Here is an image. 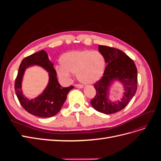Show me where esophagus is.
<instances>
[{"label":"esophagus","mask_w":161,"mask_h":161,"mask_svg":"<svg viewBox=\"0 0 161 161\" xmlns=\"http://www.w3.org/2000/svg\"><path fill=\"white\" fill-rule=\"evenodd\" d=\"M75 86L76 87V88H80V89L83 88V85H80V84H76Z\"/></svg>","instance_id":"34e87169"}]
</instances>
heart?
<instances>
[{
  "instance_id": "heart-1",
  "label": "heart",
  "mask_w": 161,
  "mask_h": 161,
  "mask_svg": "<svg viewBox=\"0 0 161 161\" xmlns=\"http://www.w3.org/2000/svg\"><path fill=\"white\" fill-rule=\"evenodd\" d=\"M61 66L57 68V73L63 80H69L70 73L76 74L77 79L85 84H92L103 76L105 60L98 51L83 50L73 51L63 54Z\"/></svg>"
}]
</instances>
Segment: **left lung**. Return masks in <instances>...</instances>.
Segmentation results:
<instances>
[{
    "label": "left lung",
    "instance_id": "obj_1",
    "mask_svg": "<svg viewBox=\"0 0 161 161\" xmlns=\"http://www.w3.org/2000/svg\"><path fill=\"white\" fill-rule=\"evenodd\" d=\"M99 52L103 55L108 65L103 76L94 85L96 95L91 104L101 113L114 114L123 109L134 96L137 90V69L134 61L119 49L99 46ZM116 80L123 85L125 92L121 101L112 102L108 99V89Z\"/></svg>",
    "mask_w": 161,
    "mask_h": 161
}]
</instances>
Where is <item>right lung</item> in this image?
<instances>
[{
    "instance_id": "right-lung-1",
    "label": "right lung",
    "mask_w": 161,
    "mask_h": 161,
    "mask_svg": "<svg viewBox=\"0 0 161 161\" xmlns=\"http://www.w3.org/2000/svg\"><path fill=\"white\" fill-rule=\"evenodd\" d=\"M33 65L42 66L49 73V82L40 96L30 100L22 94L21 82L26 68ZM56 75L53 63L48 59L47 53L44 50L34 53L22 60L14 82V90L21 105L28 113L40 118H50L60 111L67 98L68 93L74 86L71 85L69 87H62L58 82Z\"/></svg>"
}]
</instances>
